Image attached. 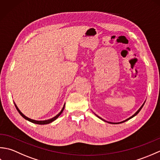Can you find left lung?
Here are the masks:
<instances>
[{"label":"left lung","instance_id":"1","mask_svg":"<svg viewBox=\"0 0 160 160\" xmlns=\"http://www.w3.org/2000/svg\"><path fill=\"white\" fill-rule=\"evenodd\" d=\"M144 103H145V102H144V104H142V106H141V107L140 108H139V109L136 111V112H135V113H134L133 115H132V116L131 117H130V118H127V120H124V121H122V122H108V121H106V120H104V119H102V118H101L100 117H99V116H98V115H97L96 113H95V115H96V116L98 117V118H99L100 119H101V120H103V121H104V122H108V123H109V124H120V123H123V122H126V121H127V120H130V119H131L132 118H133V117H135V115H136L138 113H139V112H140V110L142 109V107H143V106H144Z\"/></svg>","mask_w":160,"mask_h":160}]
</instances>
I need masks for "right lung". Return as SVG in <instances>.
<instances>
[{
  "label": "right lung",
  "mask_w": 160,
  "mask_h": 160,
  "mask_svg": "<svg viewBox=\"0 0 160 160\" xmlns=\"http://www.w3.org/2000/svg\"><path fill=\"white\" fill-rule=\"evenodd\" d=\"M14 104H15V107H16V109H17V111H18V113L20 114V115H21V116L23 118H25V120H28V121H29V122H32V123H34V124H49V123H51V122H53L54 120H56V119L58 118L60 115H61V113H62V111H63V110H64V107H65V104H64V106H63V107H62V110H61V111L60 112V113L58 114V115H56L55 117H53V118H51V119H49V120H40V121H38V120H32V119H30V118H28L27 116H25V115H24L21 111H20V110H19V108H18V107L16 106V104L14 103Z\"/></svg>",
  "instance_id": "add662e5"
}]
</instances>
